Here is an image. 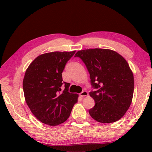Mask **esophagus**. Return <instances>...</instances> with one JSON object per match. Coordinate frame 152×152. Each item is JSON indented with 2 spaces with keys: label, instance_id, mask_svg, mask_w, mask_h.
<instances>
[{
  "label": "esophagus",
  "instance_id": "1",
  "mask_svg": "<svg viewBox=\"0 0 152 152\" xmlns=\"http://www.w3.org/2000/svg\"><path fill=\"white\" fill-rule=\"evenodd\" d=\"M88 92H87L86 91H82L80 94V96H82V97H84V96H88Z\"/></svg>",
  "mask_w": 152,
  "mask_h": 152
}]
</instances>
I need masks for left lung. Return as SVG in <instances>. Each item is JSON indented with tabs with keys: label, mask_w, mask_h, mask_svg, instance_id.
I'll list each match as a JSON object with an SVG mask.
<instances>
[{
	"label": "left lung",
	"mask_w": 152,
	"mask_h": 152,
	"mask_svg": "<svg viewBox=\"0 0 152 152\" xmlns=\"http://www.w3.org/2000/svg\"><path fill=\"white\" fill-rule=\"evenodd\" d=\"M90 74V92L95 105L89 114L96 121L111 123L119 120L132 103L134 78L127 61L115 51L108 49H88L77 51Z\"/></svg>",
	"instance_id": "1"
}]
</instances>
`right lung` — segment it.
Here are the masks:
<instances>
[{
	"label": "right lung",
	"mask_w": 152,
	"mask_h": 152,
	"mask_svg": "<svg viewBox=\"0 0 152 152\" xmlns=\"http://www.w3.org/2000/svg\"><path fill=\"white\" fill-rule=\"evenodd\" d=\"M76 51H53L36 58L25 72L23 88L25 101L35 117L44 124L65 122L78 102V94L70 93V84L63 82L62 72ZM64 86L63 91L61 88Z\"/></svg>",
	"instance_id": "right-lung-1"
}]
</instances>
